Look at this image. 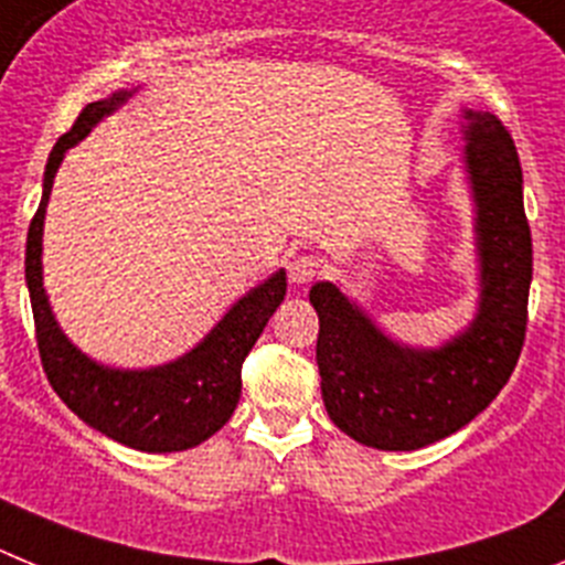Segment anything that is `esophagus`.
<instances>
[{"label": "esophagus", "instance_id": "obj_1", "mask_svg": "<svg viewBox=\"0 0 565 565\" xmlns=\"http://www.w3.org/2000/svg\"><path fill=\"white\" fill-rule=\"evenodd\" d=\"M287 273H289V281L298 284V287H303V284L315 281V278L320 276V258H315V256H295L292 262H289Z\"/></svg>", "mask_w": 565, "mask_h": 565}]
</instances>
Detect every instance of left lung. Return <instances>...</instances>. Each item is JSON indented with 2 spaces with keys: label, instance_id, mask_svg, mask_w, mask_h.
<instances>
[{
  "label": "left lung",
  "instance_id": "8db88e82",
  "mask_svg": "<svg viewBox=\"0 0 565 565\" xmlns=\"http://www.w3.org/2000/svg\"><path fill=\"white\" fill-rule=\"evenodd\" d=\"M461 166L472 200L479 303L441 345L391 338L338 284L318 281V371L329 419L377 450H419L472 422L510 380L526 334L532 236L512 137L490 111L461 106Z\"/></svg>",
  "mask_w": 565,
  "mask_h": 565
}]
</instances>
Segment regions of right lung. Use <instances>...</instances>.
<instances>
[{
  "label": "right lung",
  "mask_w": 565,
  "mask_h": 565,
  "mask_svg": "<svg viewBox=\"0 0 565 565\" xmlns=\"http://www.w3.org/2000/svg\"><path fill=\"white\" fill-rule=\"evenodd\" d=\"M135 93L137 89H118L109 98L86 104L73 129L61 135L50 151L42 202L28 231L24 281L33 303L39 354L50 385L64 405L89 428L120 445L143 454H174L211 439L236 411L242 396V363L267 320L281 307L287 295V273L276 270L256 284L222 315L220 323L194 349L162 365L118 369L98 363L64 334L44 289L42 238L50 191L64 154Z\"/></svg>",
  "instance_id": "obj_1"
}]
</instances>
